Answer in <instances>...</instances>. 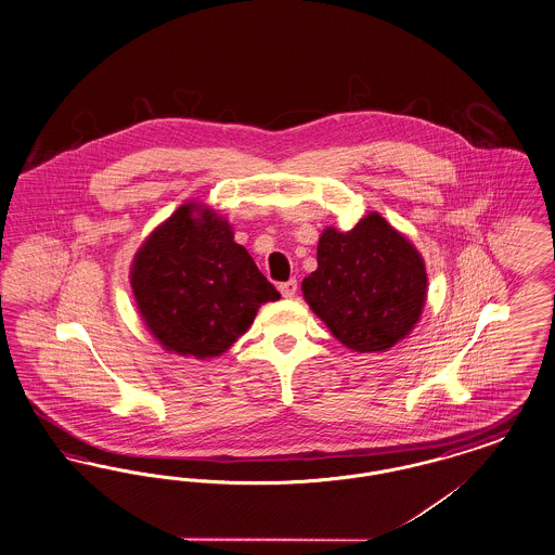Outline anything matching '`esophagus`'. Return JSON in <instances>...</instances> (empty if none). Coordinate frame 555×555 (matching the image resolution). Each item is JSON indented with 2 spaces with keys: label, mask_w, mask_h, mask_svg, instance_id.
<instances>
[{
  "label": "esophagus",
  "mask_w": 555,
  "mask_h": 555,
  "mask_svg": "<svg viewBox=\"0 0 555 555\" xmlns=\"http://www.w3.org/2000/svg\"><path fill=\"white\" fill-rule=\"evenodd\" d=\"M279 291H281V295H283L285 299H293V297H295V293H297V281H295V279H291L287 283L279 285Z\"/></svg>",
  "instance_id": "obj_1"
}]
</instances>
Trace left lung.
Returning a JSON list of instances; mask_svg holds the SVG:
<instances>
[{
	"label": "left lung",
	"mask_w": 555,
	"mask_h": 555,
	"mask_svg": "<svg viewBox=\"0 0 555 555\" xmlns=\"http://www.w3.org/2000/svg\"><path fill=\"white\" fill-rule=\"evenodd\" d=\"M301 291L347 349L384 353L420 322L427 272L420 249L382 215L370 212L351 231H322L318 268Z\"/></svg>",
	"instance_id": "left-lung-1"
}]
</instances>
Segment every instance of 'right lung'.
<instances>
[{"mask_svg":"<svg viewBox=\"0 0 555 555\" xmlns=\"http://www.w3.org/2000/svg\"><path fill=\"white\" fill-rule=\"evenodd\" d=\"M135 308L171 353L219 357L281 299L233 227L202 202H185L138 247L130 268Z\"/></svg>","mask_w":555,"mask_h":555,"instance_id":"1","label":"right lung"}]
</instances>
